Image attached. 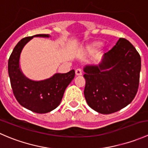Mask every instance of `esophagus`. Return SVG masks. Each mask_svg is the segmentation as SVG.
Segmentation results:
<instances>
[{
  "instance_id": "1",
  "label": "esophagus",
  "mask_w": 148,
  "mask_h": 148,
  "mask_svg": "<svg viewBox=\"0 0 148 148\" xmlns=\"http://www.w3.org/2000/svg\"><path fill=\"white\" fill-rule=\"evenodd\" d=\"M75 73L77 76H81L82 75V70L81 69H76Z\"/></svg>"
}]
</instances>
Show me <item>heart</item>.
<instances>
[{"mask_svg": "<svg viewBox=\"0 0 148 148\" xmlns=\"http://www.w3.org/2000/svg\"><path fill=\"white\" fill-rule=\"evenodd\" d=\"M99 46H100V44H99V43H95V44H94L93 45L91 46L89 48V49H88V50H89V51L92 52V51H93L95 50L97 47H99Z\"/></svg>", "mask_w": 148, "mask_h": 148, "instance_id": "heart-1", "label": "heart"}]
</instances>
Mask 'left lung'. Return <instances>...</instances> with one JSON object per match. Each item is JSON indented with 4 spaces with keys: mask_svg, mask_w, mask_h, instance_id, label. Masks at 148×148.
I'll use <instances>...</instances> for the list:
<instances>
[{
    "mask_svg": "<svg viewBox=\"0 0 148 148\" xmlns=\"http://www.w3.org/2000/svg\"><path fill=\"white\" fill-rule=\"evenodd\" d=\"M141 58L123 38L103 56L99 65L84 68V94L88 105L97 112L111 114L131 103L138 92Z\"/></svg>",
    "mask_w": 148,
    "mask_h": 148,
    "instance_id": "1",
    "label": "left lung"
}]
</instances>
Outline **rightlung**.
Returning a JSON list of instances; mask_svg holds the SVG:
<instances>
[{
  "mask_svg": "<svg viewBox=\"0 0 148 148\" xmlns=\"http://www.w3.org/2000/svg\"><path fill=\"white\" fill-rule=\"evenodd\" d=\"M49 37L37 34L23 38L16 44L8 59V75L13 95L19 104L36 113L52 111L60 104L66 88L75 76L74 70L65 74H55L42 81H33L25 77L19 66V59L24 46L34 37Z\"/></svg>",
  "mask_w": 148,
  "mask_h": 148,
  "instance_id": "obj_1",
  "label": "right lung"
}]
</instances>
